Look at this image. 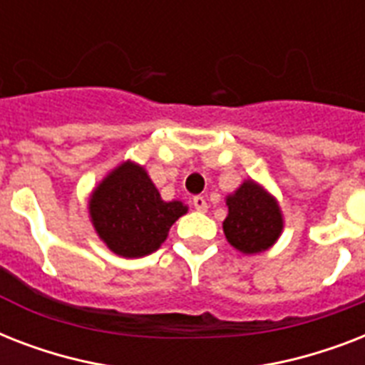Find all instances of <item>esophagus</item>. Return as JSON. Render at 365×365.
Wrapping results in <instances>:
<instances>
[{"instance_id": "34e87169", "label": "esophagus", "mask_w": 365, "mask_h": 365, "mask_svg": "<svg viewBox=\"0 0 365 365\" xmlns=\"http://www.w3.org/2000/svg\"><path fill=\"white\" fill-rule=\"evenodd\" d=\"M193 206H195V210H199V212H206V208H208V202H206L205 197H200V195H197V197H193Z\"/></svg>"}]
</instances>
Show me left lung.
<instances>
[{
	"label": "left lung",
	"instance_id": "8db88e82",
	"mask_svg": "<svg viewBox=\"0 0 365 365\" xmlns=\"http://www.w3.org/2000/svg\"><path fill=\"white\" fill-rule=\"evenodd\" d=\"M229 214L223 233L229 244L244 254H257L271 248L282 231V214L277 200L252 180L244 182L227 197Z\"/></svg>",
	"mask_w": 365,
	"mask_h": 365
}]
</instances>
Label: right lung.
<instances>
[{
    "label": "right lung",
    "mask_w": 365,
    "mask_h": 365,
    "mask_svg": "<svg viewBox=\"0 0 365 365\" xmlns=\"http://www.w3.org/2000/svg\"><path fill=\"white\" fill-rule=\"evenodd\" d=\"M100 239L123 257H142L166 240L172 223L187 212L180 200L165 202L142 166L125 163L100 183L91 199Z\"/></svg>",
    "instance_id": "1"
}]
</instances>
